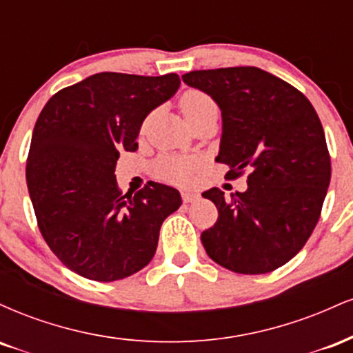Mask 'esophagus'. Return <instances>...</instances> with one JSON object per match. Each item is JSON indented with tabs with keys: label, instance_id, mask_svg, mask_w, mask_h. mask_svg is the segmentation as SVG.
<instances>
[{
	"label": "esophagus",
	"instance_id": "obj_1",
	"mask_svg": "<svg viewBox=\"0 0 353 353\" xmlns=\"http://www.w3.org/2000/svg\"><path fill=\"white\" fill-rule=\"evenodd\" d=\"M182 199H184V202H196L199 199V194L192 192V190H184L182 192Z\"/></svg>",
	"mask_w": 353,
	"mask_h": 353
}]
</instances>
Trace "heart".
I'll use <instances>...</instances> for the list:
<instances>
[{
  "label": "heart",
  "mask_w": 353,
  "mask_h": 353,
  "mask_svg": "<svg viewBox=\"0 0 353 353\" xmlns=\"http://www.w3.org/2000/svg\"><path fill=\"white\" fill-rule=\"evenodd\" d=\"M179 106L189 124L201 119L202 116L209 114V112L217 111L216 101L210 98L208 92L199 91V89H188L181 96ZM196 168L197 161L185 156H164L156 164V171L165 179L174 182L185 181L190 172L196 171Z\"/></svg>",
  "instance_id": "heart-1"
}]
</instances>
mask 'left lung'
<instances>
[{"label":"left lung","instance_id":"left-lung-1","mask_svg":"<svg viewBox=\"0 0 353 353\" xmlns=\"http://www.w3.org/2000/svg\"><path fill=\"white\" fill-rule=\"evenodd\" d=\"M222 111L217 163L228 179L245 171L247 190L225 199L212 188L217 222L201 234L214 262L237 274H267L287 264L309 241L330 184V154L310 101L261 68L190 71L182 76Z\"/></svg>","mask_w":353,"mask_h":353}]
</instances>
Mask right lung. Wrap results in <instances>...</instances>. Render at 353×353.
Wrapping results in <instances>:
<instances>
[{
    "label": "right lung",
    "instance_id": "add662e5",
    "mask_svg": "<svg viewBox=\"0 0 353 353\" xmlns=\"http://www.w3.org/2000/svg\"><path fill=\"white\" fill-rule=\"evenodd\" d=\"M179 76L98 72L56 92L36 121L26 182L44 241L72 272L98 282L136 274L156 254L179 190L151 182L123 194L119 152L136 151L145 116L179 89Z\"/></svg>",
    "mask_w": 353,
    "mask_h": 353
}]
</instances>
